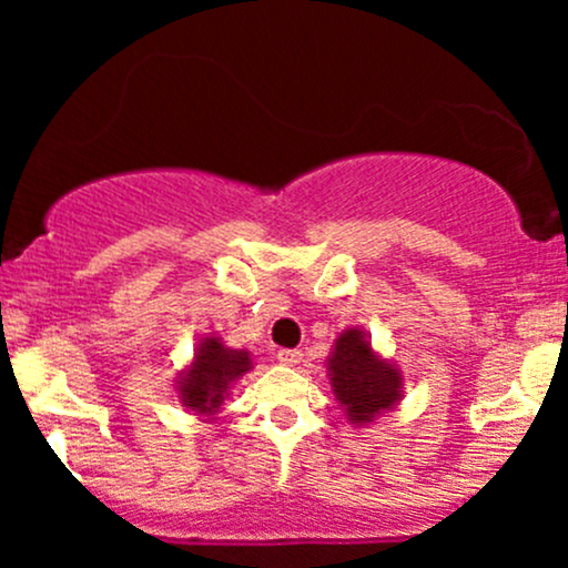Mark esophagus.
Segmentation results:
<instances>
[{"mask_svg":"<svg viewBox=\"0 0 568 568\" xmlns=\"http://www.w3.org/2000/svg\"><path fill=\"white\" fill-rule=\"evenodd\" d=\"M277 361L283 363V366H296V363H302V352L283 347V349H277Z\"/></svg>","mask_w":568,"mask_h":568,"instance_id":"34e87169","label":"esophagus"}]
</instances>
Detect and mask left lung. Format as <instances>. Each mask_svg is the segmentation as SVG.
I'll use <instances>...</instances> for the list:
<instances>
[{"mask_svg":"<svg viewBox=\"0 0 568 568\" xmlns=\"http://www.w3.org/2000/svg\"><path fill=\"white\" fill-rule=\"evenodd\" d=\"M328 376L338 403L357 425H366L382 410L393 408L400 395V374L371 352L368 338L357 328L344 331L336 338Z\"/></svg>","mask_w":568,"mask_h":568,"instance_id":"obj_1","label":"left lung"}]
</instances>
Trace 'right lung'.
I'll use <instances>...</instances> for the list:
<instances>
[{
    "label": "right lung",
    "mask_w": 568,
    "mask_h": 568,
    "mask_svg": "<svg viewBox=\"0 0 568 568\" xmlns=\"http://www.w3.org/2000/svg\"><path fill=\"white\" fill-rule=\"evenodd\" d=\"M251 368L247 352L226 349L219 338H202L194 366L181 382V400L200 414H213L224 403L226 389Z\"/></svg>",
    "instance_id": "right-lung-1"
}]
</instances>
